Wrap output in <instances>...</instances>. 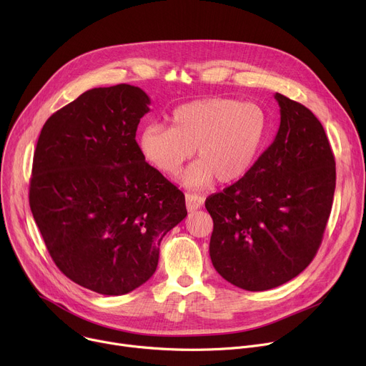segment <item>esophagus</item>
Here are the masks:
<instances>
[{
	"label": "esophagus",
	"instance_id": "obj_1",
	"mask_svg": "<svg viewBox=\"0 0 366 366\" xmlns=\"http://www.w3.org/2000/svg\"><path fill=\"white\" fill-rule=\"evenodd\" d=\"M204 205V198L199 194H193V193H186V208L187 211H196L202 208Z\"/></svg>",
	"mask_w": 366,
	"mask_h": 366
}]
</instances>
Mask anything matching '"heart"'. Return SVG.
I'll return each mask as SVG.
<instances>
[{
  "mask_svg": "<svg viewBox=\"0 0 366 366\" xmlns=\"http://www.w3.org/2000/svg\"><path fill=\"white\" fill-rule=\"evenodd\" d=\"M268 130V117L255 102L232 98H204L177 107L172 126L148 124L139 136L142 157L167 177L176 176L196 149L182 183L205 189L217 179L230 184L244 177L255 164Z\"/></svg>",
  "mask_w": 366,
  "mask_h": 366,
  "instance_id": "b5f03b06",
  "label": "heart"
}]
</instances>
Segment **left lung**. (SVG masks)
Instances as JSON below:
<instances>
[{"label": "left lung", "instance_id": "left-lung-1", "mask_svg": "<svg viewBox=\"0 0 366 366\" xmlns=\"http://www.w3.org/2000/svg\"><path fill=\"white\" fill-rule=\"evenodd\" d=\"M280 127L249 173L211 194L209 257L229 283L262 292L299 275L315 258L331 212L335 161L311 109L275 94Z\"/></svg>", "mask_w": 366, "mask_h": 366}]
</instances>
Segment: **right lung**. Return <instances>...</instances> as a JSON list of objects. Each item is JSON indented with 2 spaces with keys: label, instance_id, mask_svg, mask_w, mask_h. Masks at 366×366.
Returning <instances> with one entry per match:
<instances>
[{
  "label": "right lung",
  "instance_id": "right-lung-1",
  "mask_svg": "<svg viewBox=\"0 0 366 366\" xmlns=\"http://www.w3.org/2000/svg\"><path fill=\"white\" fill-rule=\"evenodd\" d=\"M149 104L126 83L86 91L46 120L34 154L29 204L49 255L99 295L147 283L162 237L187 215L183 192L136 142Z\"/></svg>",
  "mask_w": 366,
  "mask_h": 366
}]
</instances>
